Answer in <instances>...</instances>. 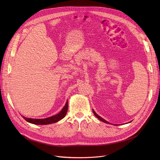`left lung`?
I'll return each mask as SVG.
<instances>
[{"label":"left lung","mask_w":160,"mask_h":160,"mask_svg":"<svg viewBox=\"0 0 160 160\" xmlns=\"http://www.w3.org/2000/svg\"><path fill=\"white\" fill-rule=\"evenodd\" d=\"M92 111H93V112H94V115L99 119V120H100L101 122H104V123H108V124H111L110 123H109L108 122H107L106 120H105L104 119H103L102 118H101L100 116H99L98 114L94 111V109H92Z\"/></svg>","instance_id":"obj_1"}]
</instances>
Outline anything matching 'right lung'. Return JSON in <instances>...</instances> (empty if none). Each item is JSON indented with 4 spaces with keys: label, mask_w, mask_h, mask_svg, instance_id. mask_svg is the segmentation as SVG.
<instances>
[{
    "label": "right lung",
    "mask_w": 160,
    "mask_h": 160,
    "mask_svg": "<svg viewBox=\"0 0 160 160\" xmlns=\"http://www.w3.org/2000/svg\"><path fill=\"white\" fill-rule=\"evenodd\" d=\"M68 101H67L65 106L63 107L61 111L59 113H58L57 115H55L51 117H48L43 119H35V118H27L25 117H22V118H23L27 122L35 125H48V124L54 123L61 120L65 117L68 111Z\"/></svg>",
    "instance_id": "right-lung-1"
}]
</instances>
